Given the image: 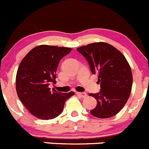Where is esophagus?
Returning <instances> with one entry per match:
<instances>
[{
	"label": "esophagus",
	"instance_id": "1",
	"mask_svg": "<svg viewBox=\"0 0 149 149\" xmlns=\"http://www.w3.org/2000/svg\"><path fill=\"white\" fill-rule=\"evenodd\" d=\"M76 94H77L79 96L81 97V98H86L87 95L86 93H76Z\"/></svg>",
	"mask_w": 149,
	"mask_h": 149
}]
</instances>
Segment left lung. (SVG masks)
<instances>
[{
    "mask_svg": "<svg viewBox=\"0 0 149 149\" xmlns=\"http://www.w3.org/2000/svg\"><path fill=\"white\" fill-rule=\"evenodd\" d=\"M87 59L92 73L98 76V93L89 95L97 105L90 113L98 118H108L118 113L127 102L132 87V73L120 51L104 42L90 43L77 49Z\"/></svg>",
    "mask_w": 149,
    "mask_h": 149,
    "instance_id": "8db88e82",
    "label": "left lung"
}]
</instances>
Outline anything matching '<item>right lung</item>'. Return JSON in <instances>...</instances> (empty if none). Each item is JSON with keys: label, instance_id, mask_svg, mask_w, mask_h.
Wrapping results in <instances>:
<instances>
[{"label": "right lung", "instance_id": "obj_1", "mask_svg": "<svg viewBox=\"0 0 149 149\" xmlns=\"http://www.w3.org/2000/svg\"><path fill=\"white\" fill-rule=\"evenodd\" d=\"M71 48L40 45L31 50L18 67L16 91L26 109L42 120L55 118L62 112L65 103L74 92L62 93L48 87L56 82L59 61Z\"/></svg>", "mask_w": 149, "mask_h": 149}]
</instances>
